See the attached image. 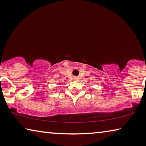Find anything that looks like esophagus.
I'll list each match as a JSON object with an SVG mask.
<instances>
[{
  "instance_id": "esophagus-1",
  "label": "esophagus",
  "mask_w": 146,
  "mask_h": 146,
  "mask_svg": "<svg viewBox=\"0 0 146 146\" xmlns=\"http://www.w3.org/2000/svg\"><path fill=\"white\" fill-rule=\"evenodd\" d=\"M74 79H75V80H77V77H74Z\"/></svg>"
}]
</instances>
